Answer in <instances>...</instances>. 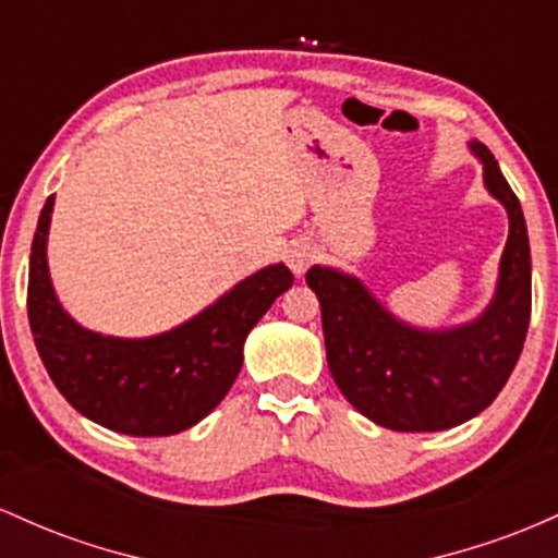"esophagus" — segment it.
Wrapping results in <instances>:
<instances>
[{
  "mask_svg": "<svg viewBox=\"0 0 558 558\" xmlns=\"http://www.w3.org/2000/svg\"><path fill=\"white\" fill-rule=\"evenodd\" d=\"M313 258H316V250H313L308 242H298V245H292L290 250H287V263H290V268L295 277H303V274L308 271Z\"/></svg>",
  "mask_w": 558,
  "mask_h": 558,
  "instance_id": "obj_1",
  "label": "esophagus"
}]
</instances>
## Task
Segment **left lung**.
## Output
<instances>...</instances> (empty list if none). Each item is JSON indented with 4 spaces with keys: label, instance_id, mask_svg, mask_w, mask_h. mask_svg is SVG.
I'll return each instance as SVG.
<instances>
[{
    "label": "left lung",
    "instance_id": "1",
    "mask_svg": "<svg viewBox=\"0 0 558 558\" xmlns=\"http://www.w3.org/2000/svg\"><path fill=\"white\" fill-rule=\"evenodd\" d=\"M485 186L509 213L498 287L474 322L416 329L400 322L359 279L313 266L305 281L322 303L329 372L353 409L396 432H440L485 411L514 372L532 311V263L522 205L498 160L469 142Z\"/></svg>",
    "mask_w": 558,
    "mask_h": 558
}]
</instances>
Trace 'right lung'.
Returning a JSON list of instances; mask_svg holds the SVG:
<instances>
[{"label":"right lung","instance_id":"add662e5","mask_svg":"<svg viewBox=\"0 0 558 558\" xmlns=\"http://www.w3.org/2000/svg\"><path fill=\"white\" fill-rule=\"evenodd\" d=\"M54 195L44 203L31 245L28 324L44 368L62 398L92 422L134 437L195 427L221 403L242 368L250 329L292 287L284 263L260 268L195 318L144 340L84 329L62 311L47 268Z\"/></svg>","mask_w":558,"mask_h":558}]
</instances>
